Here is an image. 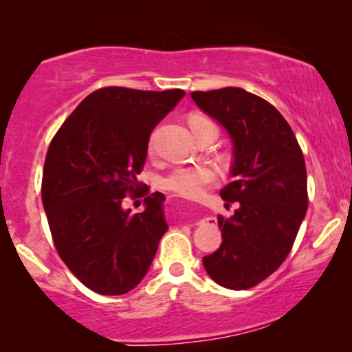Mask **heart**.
I'll return each mask as SVG.
<instances>
[{
	"label": "heart",
	"mask_w": 352,
	"mask_h": 352,
	"mask_svg": "<svg viewBox=\"0 0 352 352\" xmlns=\"http://www.w3.org/2000/svg\"><path fill=\"white\" fill-rule=\"evenodd\" d=\"M190 127L195 132L201 127L217 129V125L204 116H192L190 117ZM217 168L210 164L180 165L165 177L164 188L173 195L182 197V199L197 200L204 195L208 185H212L217 180Z\"/></svg>",
	"instance_id": "b5f03b06"
}]
</instances>
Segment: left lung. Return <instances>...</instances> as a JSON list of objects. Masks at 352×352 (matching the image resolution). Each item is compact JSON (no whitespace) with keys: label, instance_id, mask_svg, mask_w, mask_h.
<instances>
[{"label":"left lung","instance_id":"obj_1","mask_svg":"<svg viewBox=\"0 0 352 352\" xmlns=\"http://www.w3.org/2000/svg\"><path fill=\"white\" fill-rule=\"evenodd\" d=\"M192 99L227 129L235 147L233 182L220 197L238 207L233 217L218 215L223 241L204 266L223 288H253L280 268L296 240L308 208L305 157L268 100L240 87L195 91Z\"/></svg>","mask_w":352,"mask_h":352}]
</instances>
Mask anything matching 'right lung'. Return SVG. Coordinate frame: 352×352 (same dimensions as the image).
Instances as JSON below:
<instances>
[{"label":"right lung","mask_w":352,"mask_h":352,"mask_svg":"<svg viewBox=\"0 0 352 352\" xmlns=\"http://www.w3.org/2000/svg\"><path fill=\"white\" fill-rule=\"evenodd\" d=\"M182 89L102 87L89 94L52 137L44 160L41 197L60 260L92 292L134 289L168 230L165 197L137 182L148 137L184 98ZM146 197L131 214L123 199Z\"/></svg>","instance_id":"1"}]
</instances>
